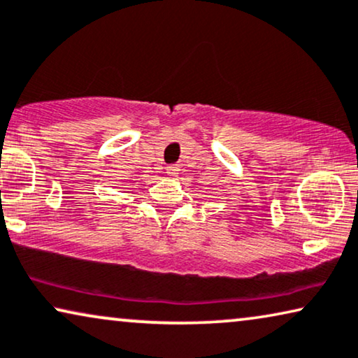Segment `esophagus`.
Masks as SVG:
<instances>
[{
    "label": "esophagus",
    "mask_w": 358,
    "mask_h": 358,
    "mask_svg": "<svg viewBox=\"0 0 358 358\" xmlns=\"http://www.w3.org/2000/svg\"><path fill=\"white\" fill-rule=\"evenodd\" d=\"M179 171H180L179 164H169V166L166 168V173H168L169 178H178Z\"/></svg>",
    "instance_id": "obj_1"
}]
</instances>
